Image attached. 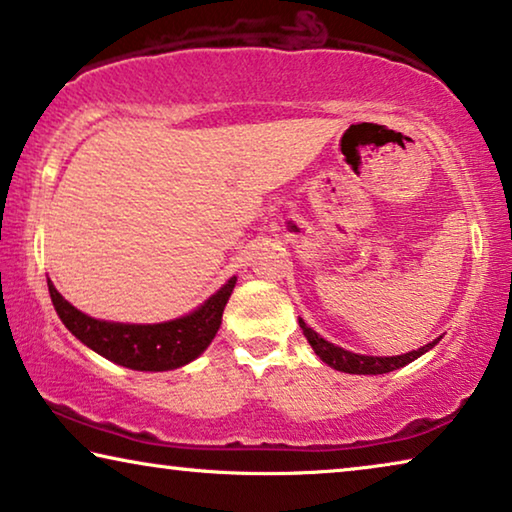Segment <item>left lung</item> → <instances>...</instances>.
<instances>
[{"instance_id":"1","label":"left lung","mask_w":512,"mask_h":512,"mask_svg":"<svg viewBox=\"0 0 512 512\" xmlns=\"http://www.w3.org/2000/svg\"><path fill=\"white\" fill-rule=\"evenodd\" d=\"M299 326L303 329L305 338H308L310 347L315 349V354L322 358L326 365H331L333 370L349 372V375H384V372H393L398 368H404V365L416 361L418 356H423L427 349H432L441 340V338H437L434 342H427L425 347L414 349V352L402 354V356H363V354L347 352V349H342L338 345H333V342L324 340L322 335L312 331L310 326L303 322V319H299Z\"/></svg>"}]
</instances>
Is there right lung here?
Wrapping results in <instances>:
<instances>
[{
  "mask_svg": "<svg viewBox=\"0 0 512 512\" xmlns=\"http://www.w3.org/2000/svg\"><path fill=\"white\" fill-rule=\"evenodd\" d=\"M236 285L230 278L186 317L163 324H119L94 319L73 308L48 280L50 299L68 331L108 361L142 372H163L195 361L216 338L223 310Z\"/></svg>",
  "mask_w": 512,
  "mask_h": 512,
  "instance_id": "obj_1",
  "label": "right lung"
}]
</instances>
